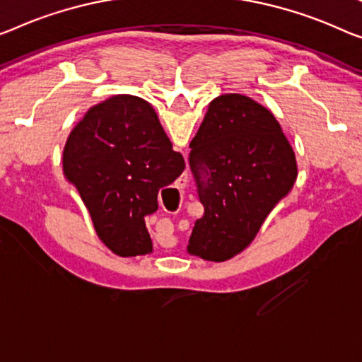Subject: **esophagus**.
<instances>
[{
	"label": "esophagus",
	"instance_id": "1",
	"mask_svg": "<svg viewBox=\"0 0 362 362\" xmlns=\"http://www.w3.org/2000/svg\"><path fill=\"white\" fill-rule=\"evenodd\" d=\"M182 177H183V179H182V180H183V182H187V179H188V174H183Z\"/></svg>",
	"mask_w": 362,
	"mask_h": 362
}]
</instances>
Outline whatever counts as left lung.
<instances>
[{
	"instance_id": "obj_1",
	"label": "left lung",
	"mask_w": 362,
	"mask_h": 362,
	"mask_svg": "<svg viewBox=\"0 0 362 362\" xmlns=\"http://www.w3.org/2000/svg\"><path fill=\"white\" fill-rule=\"evenodd\" d=\"M188 163L204 208L188 252L211 262L244 250L298 177L294 151L276 118L240 94L209 104Z\"/></svg>"
}]
</instances>
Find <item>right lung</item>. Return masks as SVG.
<instances>
[{
	"label": "right lung",
	"instance_id": "obj_1",
	"mask_svg": "<svg viewBox=\"0 0 362 362\" xmlns=\"http://www.w3.org/2000/svg\"><path fill=\"white\" fill-rule=\"evenodd\" d=\"M183 169L154 109L134 95L94 105L63 151L64 175L76 185L99 239L120 257L151 252L144 216L158 209L159 190Z\"/></svg>",
	"mask_w": 362,
	"mask_h": 362
}]
</instances>
